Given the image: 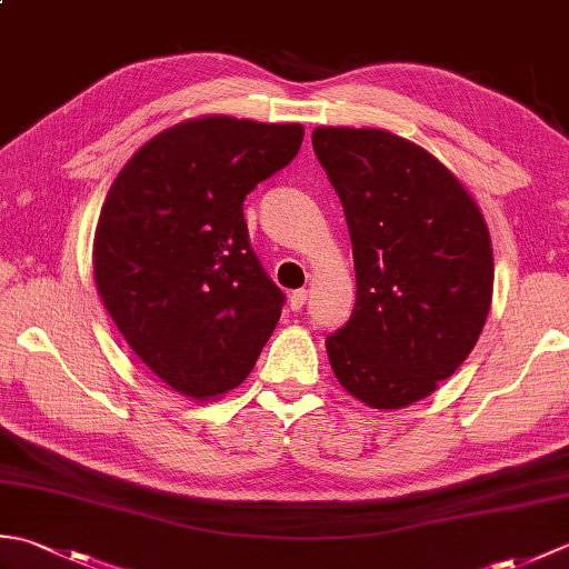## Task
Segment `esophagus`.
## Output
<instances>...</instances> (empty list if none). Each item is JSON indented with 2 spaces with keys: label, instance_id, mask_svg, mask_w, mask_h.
Wrapping results in <instances>:
<instances>
[{
  "label": "esophagus",
  "instance_id": "esophagus-1",
  "mask_svg": "<svg viewBox=\"0 0 569 569\" xmlns=\"http://www.w3.org/2000/svg\"><path fill=\"white\" fill-rule=\"evenodd\" d=\"M306 300H308V291H293L291 296H288V306H291V310H300L306 306Z\"/></svg>",
  "mask_w": 569,
  "mask_h": 569
}]
</instances>
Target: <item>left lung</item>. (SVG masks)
Wrapping results in <instances>:
<instances>
[{"instance_id": "obj_1", "label": "left lung", "mask_w": 569, "mask_h": 569, "mask_svg": "<svg viewBox=\"0 0 569 569\" xmlns=\"http://www.w3.org/2000/svg\"><path fill=\"white\" fill-rule=\"evenodd\" d=\"M312 149L345 208L357 303L330 367L369 408L430 396L475 349L491 308L493 251L477 200L432 153L386 129L318 127Z\"/></svg>"}]
</instances>
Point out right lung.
Listing matches in <instances>:
<instances>
[{
	"mask_svg": "<svg viewBox=\"0 0 569 569\" xmlns=\"http://www.w3.org/2000/svg\"><path fill=\"white\" fill-rule=\"evenodd\" d=\"M300 141V124L186 119L143 143L107 192L98 293L134 355L192 401L237 389L281 318L283 293L251 251L241 204Z\"/></svg>",
	"mask_w": 569,
	"mask_h": 569,
	"instance_id": "right-lung-1",
	"label": "right lung"
}]
</instances>
